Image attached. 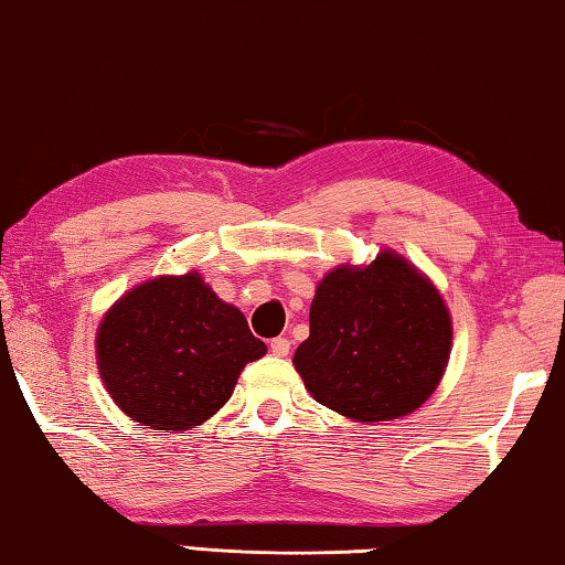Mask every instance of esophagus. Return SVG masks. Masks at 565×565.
Listing matches in <instances>:
<instances>
[{
  "label": "esophagus",
  "mask_w": 565,
  "mask_h": 565,
  "mask_svg": "<svg viewBox=\"0 0 565 565\" xmlns=\"http://www.w3.org/2000/svg\"><path fill=\"white\" fill-rule=\"evenodd\" d=\"M271 352L276 354V356H286L289 354V349H291V342L286 337H276V339H271Z\"/></svg>",
  "instance_id": "obj_1"
}]
</instances>
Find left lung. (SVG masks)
<instances>
[{
	"mask_svg": "<svg viewBox=\"0 0 565 565\" xmlns=\"http://www.w3.org/2000/svg\"><path fill=\"white\" fill-rule=\"evenodd\" d=\"M452 349V317L427 274L392 248L319 281L309 339L294 352L303 387L354 423H390L423 407Z\"/></svg>",
	"mask_w": 565,
	"mask_h": 565,
	"instance_id": "1",
	"label": "left lung"
}]
</instances>
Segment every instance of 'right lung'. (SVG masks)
<instances>
[{
  "mask_svg": "<svg viewBox=\"0 0 565 565\" xmlns=\"http://www.w3.org/2000/svg\"><path fill=\"white\" fill-rule=\"evenodd\" d=\"M264 354L246 317L199 271L132 286L95 334L97 370L115 405L140 425L173 433L216 415L244 366Z\"/></svg>",
  "mask_w": 565,
  "mask_h": 565,
  "instance_id": "right-lung-1",
  "label": "right lung"
}]
</instances>
